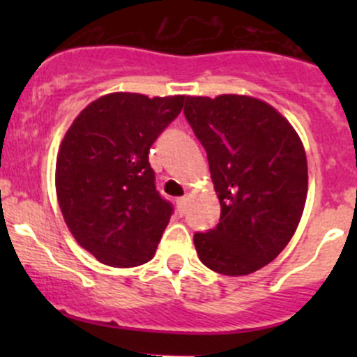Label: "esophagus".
Masks as SVG:
<instances>
[{
  "label": "esophagus",
  "mask_w": 357,
  "mask_h": 357,
  "mask_svg": "<svg viewBox=\"0 0 357 357\" xmlns=\"http://www.w3.org/2000/svg\"><path fill=\"white\" fill-rule=\"evenodd\" d=\"M176 205H178V211L179 214H185L186 212V207H188V197H181V199L176 200Z\"/></svg>",
  "instance_id": "obj_1"
}]
</instances>
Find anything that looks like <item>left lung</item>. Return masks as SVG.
I'll return each mask as SVG.
<instances>
[{"label": "left lung", "mask_w": 357, "mask_h": 357, "mask_svg": "<svg viewBox=\"0 0 357 357\" xmlns=\"http://www.w3.org/2000/svg\"><path fill=\"white\" fill-rule=\"evenodd\" d=\"M185 115L207 152L219 225L195 233L202 264L226 276L264 268L294 236L307 197V158L294 126L247 95L186 96Z\"/></svg>", "instance_id": "1"}]
</instances>
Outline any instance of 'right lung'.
<instances>
[{
	"instance_id": "add662e5",
	"label": "right lung",
	"mask_w": 357,
	"mask_h": 357,
	"mask_svg": "<svg viewBox=\"0 0 357 357\" xmlns=\"http://www.w3.org/2000/svg\"><path fill=\"white\" fill-rule=\"evenodd\" d=\"M185 95L109 93L67 129L55 188L72 236L102 264L135 268L153 259L172 205L155 190L150 146L179 115Z\"/></svg>"
}]
</instances>
